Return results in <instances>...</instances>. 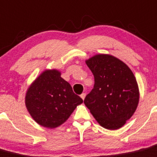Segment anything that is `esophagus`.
I'll list each match as a JSON object with an SVG mask.
<instances>
[{"instance_id":"esophagus-1","label":"esophagus","mask_w":157,"mask_h":157,"mask_svg":"<svg viewBox=\"0 0 157 157\" xmlns=\"http://www.w3.org/2000/svg\"><path fill=\"white\" fill-rule=\"evenodd\" d=\"M85 97H86V94H82L81 95H80V97H81V98L83 99V100H84Z\"/></svg>"}]
</instances>
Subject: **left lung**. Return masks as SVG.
I'll return each mask as SVG.
<instances>
[{
	"instance_id": "left-lung-1",
	"label": "left lung",
	"mask_w": 157,
	"mask_h": 157,
	"mask_svg": "<svg viewBox=\"0 0 157 157\" xmlns=\"http://www.w3.org/2000/svg\"><path fill=\"white\" fill-rule=\"evenodd\" d=\"M85 62L94 76V89L86 95L85 105L103 128H121L139 103L134 74L124 62L110 54H96Z\"/></svg>"
}]
</instances>
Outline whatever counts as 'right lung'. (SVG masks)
Instances as JSON below:
<instances>
[{
    "label": "right lung",
    "instance_id": "1",
    "mask_svg": "<svg viewBox=\"0 0 157 157\" xmlns=\"http://www.w3.org/2000/svg\"><path fill=\"white\" fill-rule=\"evenodd\" d=\"M83 102L57 69H47L40 73L25 94V106L33 121L49 129L66 122Z\"/></svg>",
    "mask_w": 157,
    "mask_h": 157
}]
</instances>
